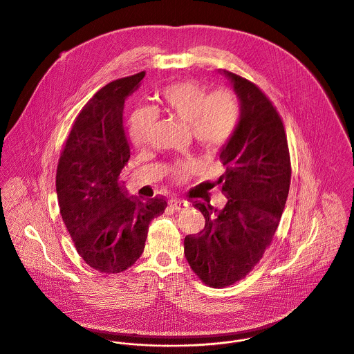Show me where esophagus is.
<instances>
[{
	"label": "esophagus",
	"mask_w": 354,
	"mask_h": 354,
	"mask_svg": "<svg viewBox=\"0 0 354 354\" xmlns=\"http://www.w3.org/2000/svg\"><path fill=\"white\" fill-rule=\"evenodd\" d=\"M169 205L173 207V208L177 209V211H183V209H187V208L189 207L188 203L184 202V201H180V199H170V201H169Z\"/></svg>",
	"instance_id": "obj_1"
}]
</instances>
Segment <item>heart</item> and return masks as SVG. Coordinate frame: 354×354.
<instances>
[{
	"mask_svg": "<svg viewBox=\"0 0 354 354\" xmlns=\"http://www.w3.org/2000/svg\"><path fill=\"white\" fill-rule=\"evenodd\" d=\"M159 110L188 125L194 140L208 152L219 150L230 140L240 120L239 104L230 93H211L194 80L165 87L159 93ZM153 121L155 114L150 109H140L131 117V138L138 147L147 145ZM195 169L192 160L180 162L173 167V177L184 180Z\"/></svg>",
	"mask_w": 354,
	"mask_h": 354,
	"instance_id": "b5f03b06",
	"label": "heart"
}]
</instances>
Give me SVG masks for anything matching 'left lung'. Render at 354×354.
<instances>
[{"label": "left lung", "instance_id": "left-lung-1", "mask_svg": "<svg viewBox=\"0 0 354 354\" xmlns=\"http://www.w3.org/2000/svg\"><path fill=\"white\" fill-rule=\"evenodd\" d=\"M240 104V120L221 149L219 177L227 203L218 209L195 203L205 218L198 236H187L184 253L203 282L225 288L245 278L271 244L289 188L290 155L283 122L252 82L222 71Z\"/></svg>", "mask_w": 354, "mask_h": 354}]
</instances>
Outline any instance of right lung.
<instances>
[{"instance_id":"right-lung-1","label":"right lung","mask_w":354,"mask_h":354,"mask_svg":"<svg viewBox=\"0 0 354 354\" xmlns=\"http://www.w3.org/2000/svg\"><path fill=\"white\" fill-rule=\"evenodd\" d=\"M146 72L114 80L82 109L61 152L55 189L59 214L76 251L94 270L117 274L145 251L149 225L163 214V198L128 196L120 173L131 147L122 124L125 100Z\"/></svg>"}]
</instances>
